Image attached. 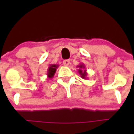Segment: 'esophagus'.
<instances>
[{"label": "esophagus", "mask_w": 134, "mask_h": 134, "mask_svg": "<svg viewBox=\"0 0 134 134\" xmlns=\"http://www.w3.org/2000/svg\"><path fill=\"white\" fill-rule=\"evenodd\" d=\"M70 63V61L69 60H65L63 61V64L65 66H69Z\"/></svg>", "instance_id": "obj_1"}]
</instances>
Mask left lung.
Segmentation results:
<instances>
[{"label": "left lung", "instance_id": "8db88e82", "mask_svg": "<svg viewBox=\"0 0 134 134\" xmlns=\"http://www.w3.org/2000/svg\"><path fill=\"white\" fill-rule=\"evenodd\" d=\"M77 68H79L78 72L80 75V77L83 79H87V72H86V70L85 69V66L84 64H80L77 66Z\"/></svg>", "mask_w": 134, "mask_h": 134}]
</instances>
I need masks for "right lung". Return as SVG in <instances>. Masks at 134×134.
I'll list each match as a JSON object with an SVG mask.
<instances>
[{
    "mask_svg": "<svg viewBox=\"0 0 134 134\" xmlns=\"http://www.w3.org/2000/svg\"><path fill=\"white\" fill-rule=\"evenodd\" d=\"M58 68V64H50L48 67V72H47V76L49 79H52L54 77V74L56 72V69Z\"/></svg>",
    "mask_w": 134,
    "mask_h": 134,
    "instance_id": "obj_1",
    "label": "right lung"
}]
</instances>
